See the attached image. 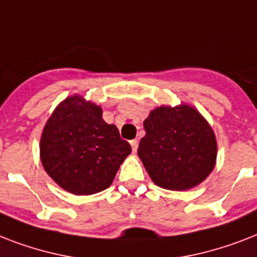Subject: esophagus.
Segmentation results:
<instances>
[{
  "label": "esophagus",
  "mask_w": 257,
  "mask_h": 257,
  "mask_svg": "<svg viewBox=\"0 0 257 257\" xmlns=\"http://www.w3.org/2000/svg\"><path fill=\"white\" fill-rule=\"evenodd\" d=\"M131 147H132V151L135 153L137 152V147H139V141L135 139V140H131Z\"/></svg>",
  "instance_id": "obj_1"
}]
</instances>
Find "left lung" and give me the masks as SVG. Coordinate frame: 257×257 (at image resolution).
Here are the masks:
<instances>
[{"label":"left lung","instance_id":"8db88e82","mask_svg":"<svg viewBox=\"0 0 257 257\" xmlns=\"http://www.w3.org/2000/svg\"><path fill=\"white\" fill-rule=\"evenodd\" d=\"M145 136L137 155L156 185L187 191L211 175L217 143L201 113L188 104L161 105L144 120Z\"/></svg>","mask_w":257,"mask_h":257}]
</instances>
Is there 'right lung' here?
<instances>
[{
	"mask_svg": "<svg viewBox=\"0 0 257 257\" xmlns=\"http://www.w3.org/2000/svg\"><path fill=\"white\" fill-rule=\"evenodd\" d=\"M132 148L102 109L80 94L66 97L46 121L40 141L42 167L73 195H93L110 187Z\"/></svg>",
	"mask_w": 257,
	"mask_h": 257,
	"instance_id": "1",
	"label": "right lung"
}]
</instances>
